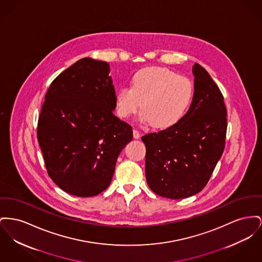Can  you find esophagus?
Wrapping results in <instances>:
<instances>
[{
    "instance_id": "34e87169",
    "label": "esophagus",
    "mask_w": 262,
    "mask_h": 262,
    "mask_svg": "<svg viewBox=\"0 0 262 262\" xmlns=\"http://www.w3.org/2000/svg\"><path fill=\"white\" fill-rule=\"evenodd\" d=\"M133 133H134V138H135V139H139V138H140V134H139V132L138 129H134Z\"/></svg>"
}]
</instances>
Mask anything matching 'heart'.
I'll list each match as a JSON object with an SVG mask.
<instances>
[{
  "label": "heart",
  "mask_w": 262,
  "mask_h": 262,
  "mask_svg": "<svg viewBox=\"0 0 262 262\" xmlns=\"http://www.w3.org/2000/svg\"><path fill=\"white\" fill-rule=\"evenodd\" d=\"M195 86L190 78L164 67H147L132 78V88L121 87L116 93V108L122 118L137 112L139 120L156 128L178 123L190 107Z\"/></svg>",
  "instance_id": "b5f03b06"
}]
</instances>
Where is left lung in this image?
Listing matches in <instances>:
<instances>
[{
  "instance_id": "8db88e82",
  "label": "left lung",
  "mask_w": 262,
  "mask_h": 262,
  "mask_svg": "<svg viewBox=\"0 0 262 262\" xmlns=\"http://www.w3.org/2000/svg\"><path fill=\"white\" fill-rule=\"evenodd\" d=\"M192 71L195 94L184 117L141 138L147 184L155 194L175 200L191 197L206 186L226 143L223 94L200 64L195 63Z\"/></svg>"
}]
</instances>
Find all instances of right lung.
<instances>
[{
	"instance_id": "obj_1",
	"label": "right lung",
	"mask_w": 262,
	"mask_h": 262,
	"mask_svg": "<svg viewBox=\"0 0 262 262\" xmlns=\"http://www.w3.org/2000/svg\"><path fill=\"white\" fill-rule=\"evenodd\" d=\"M107 62L82 58L55 78L46 95L37 140L47 173L63 191L92 197L112 181L133 127L114 115Z\"/></svg>"
}]
</instances>
